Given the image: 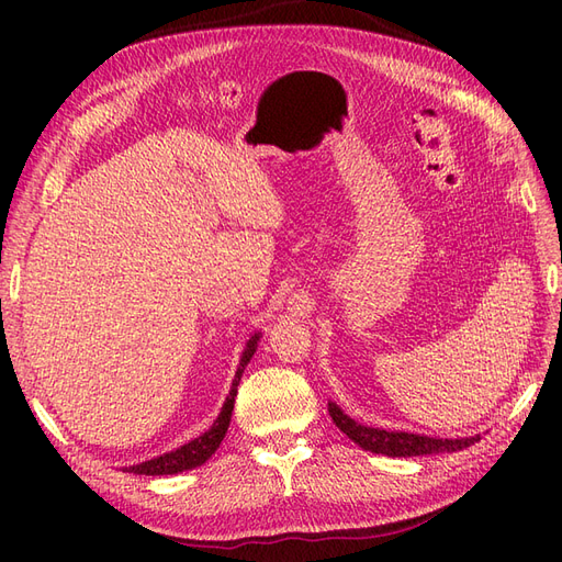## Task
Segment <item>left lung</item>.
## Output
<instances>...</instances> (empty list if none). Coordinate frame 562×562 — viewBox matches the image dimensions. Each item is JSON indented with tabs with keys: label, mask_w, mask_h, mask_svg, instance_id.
I'll return each instance as SVG.
<instances>
[{
	"label": "left lung",
	"mask_w": 562,
	"mask_h": 562,
	"mask_svg": "<svg viewBox=\"0 0 562 562\" xmlns=\"http://www.w3.org/2000/svg\"><path fill=\"white\" fill-rule=\"evenodd\" d=\"M328 413L335 422V427L342 434H347L356 446L368 450V452L386 454V457H419V454L457 452V450H464L481 440V434L467 436V438H434V436L413 434V431H386V429H378V427H368V424L351 419L342 411V407L333 401H328Z\"/></svg>",
	"instance_id": "left-lung-1"
}]
</instances>
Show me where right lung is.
I'll list each match as a JSON object with an SVG mask.
<instances>
[{"instance_id":"obj_1","label":"right lung","mask_w":562,"mask_h":562,"mask_svg":"<svg viewBox=\"0 0 562 562\" xmlns=\"http://www.w3.org/2000/svg\"><path fill=\"white\" fill-rule=\"evenodd\" d=\"M262 333H255L246 347H244V353L239 359V366H236V372H234V380H232V386H229V396L225 398L223 403V411H220L217 419L213 422V427L209 431H203L199 438L190 440V443H184L171 452L166 454H159L155 459H147V462L143 464H133L128 467L126 471L128 473H138V475H173V473H180V471H190V469H196L201 464H206L209 459L215 454V450L220 448V443H223V438L229 429V422H232V411H234V398H236V389H239V382H241V375L246 366L250 363L252 353L258 351V342H260Z\"/></svg>"}]
</instances>
